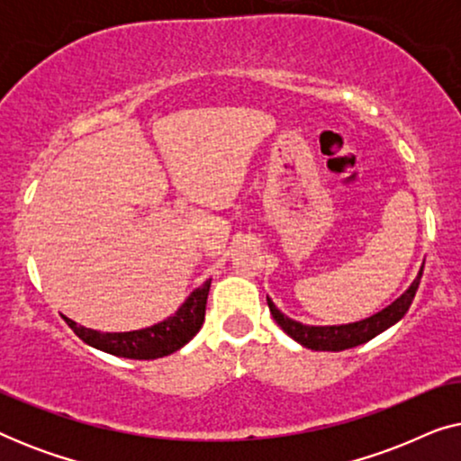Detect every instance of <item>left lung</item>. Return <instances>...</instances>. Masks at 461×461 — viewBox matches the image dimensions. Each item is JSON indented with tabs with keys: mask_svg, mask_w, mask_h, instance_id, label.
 Returning <instances> with one entry per match:
<instances>
[{
	"mask_svg": "<svg viewBox=\"0 0 461 461\" xmlns=\"http://www.w3.org/2000/svg\"><path fill=\"white\" fill-rule=\"evenodd\" d=\"M420 279H421V270L418 279L411 283V287H409L399 300L393 302L388 308H384L382 312L374 314V317L358 321V323H348V325H331V327L302 325L298 321L285 317V314L273 304V300L267 298V302H268L270 314H273V319L276 321V325H279L287 336H292L295 342H300L302 346H306V348L311 350L339 352L346 348H355L358 344H365L367 339L375 338L377 333L388 330L390 325H394L396 321L405 317V312L409 311V306H411V302L415 298V292H418L420 287Z\"/></svg>",
	"mask_w": 461,
	"mask_h": 461,
	"instance_id": "8db88e82",
	"label": "left lung"
}]
</instances>
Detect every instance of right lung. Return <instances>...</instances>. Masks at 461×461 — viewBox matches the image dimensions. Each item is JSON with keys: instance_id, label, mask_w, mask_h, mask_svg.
Here are the masks:
<instances>
[{"instance_id": "obj_1", "label": "right lung", "mask_w": 461, "mask_h": 461, "mask_svg": "<svg viewBox=\"0 0 461 461\" xmlns=\"http://www.w3.org/2000/svg\"><path fill=\"white\" fill-rule=\"evenodd\" d=\"M212 279L203 285L194 289L188 295L185 304L176 311L172 317H167L161 323L147 330L123 331V333H100L87 327L75 325V321L67 319V325L75 331V336L84 339L86 344L94 348L109 352V355L123 358H138V361H150V358H161L180 350L186 342H191L193 336H197L205 321L207 294H210Z\"/></svg>"}]
</instances>
